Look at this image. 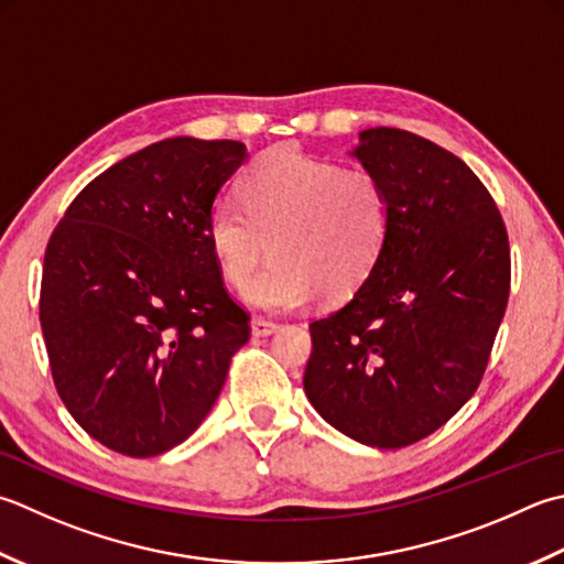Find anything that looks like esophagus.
Here are the masks:
<instances>
[{
    "mask_svg": "<svg viewBox=\"0 0 564 564\" xmlns=\"http://www.w3.org/2000/svg\"><path fill=\"white\" fill-rule=\"evenodd\" d=\"M275 329H279V325L271 323V319H263V317L251 319V335L253 337H269V335L275 333Z\"/></svg>",
    "mask_w": 564,
    "mask_h": 564,
    "instance_id": "esophagus-1",
    "label": "esophagus"
}]
</instances>
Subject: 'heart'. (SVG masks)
<instances>
[{"mask_svg": "<svg viewBox=\"0 0 564 564\" xmlns=\"http://www.w3.org/2000/svg\"><path fill=\"white\" fill-rule=\"evenodd\" d=\"M239 204L219 200L205 237L225 281L245 289L267 245L273 263L245 291L263 313H289L323 291L347 297L377 269L391 237V197L377 175L279 147L249 165Z\"/></svg>", "mask_w": 564, "mask_h": 564, "instance_id": "heart-1", "label": "heart"}]
</instances>
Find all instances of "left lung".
Returning a JSON list of instances; mask_svg holds the SVG:
<instances>
[{
	"instance_id": "1",
	"label": "left lung",
	"mask_w": 564,
	"mask_h": 564,
	"mask_svg": "<svg viewBox=\"0 0 564 564\" xmlns=\"http://www.w3.org/2000/svg\"><path fill=\"white\" fill-rule=\"evenodd\" d=\"M349 156L389 191L391 237L349 303L311 325L303 386L339 433L399 449L477 391L509 303V235L469 165L433 141L364 129Z\"/></svg>"
}]
</instances>
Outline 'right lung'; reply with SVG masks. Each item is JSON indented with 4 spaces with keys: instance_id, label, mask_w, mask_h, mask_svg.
<instances>
[{
    "instance_id": "1",
    "label": "right lung",
    "mask_w": 564,
    "mask_h": 564,
    "mask_svg": "<svg viewBox=\"0 0 564 564\" xmlns=\"http://www.w3.org/2000/svg\"><path fill=\"white\" fill-rule=\"evenodd\" d=\"M241 141L163 139L99 173L51 235L41 329L55 389L127 457L191 437L223 391L249 315L225 291L205 223Z\"/></svg>"
}]
</instances>
